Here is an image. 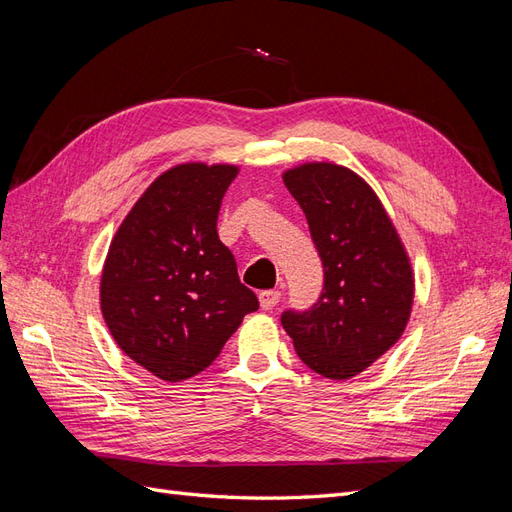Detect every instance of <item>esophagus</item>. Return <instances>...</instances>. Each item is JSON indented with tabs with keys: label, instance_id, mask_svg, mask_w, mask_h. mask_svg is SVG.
Here are the masks:
<instances>
[{
	"label": "esophagus",
	"instance_id": "34e87169",
	"mask_svg": "<svg viewBox=\"0 0 512 512\" xmlns=\"http://www.w3.org/2000/svg\"><path fill=\"white\" fill-rule=\"evenodd\" d=\"M278 302H280V291H276V289L259 293V306L263 310H272Z\"/></svg>",
	"mask_w": 512,
	"mask_h": 512
}]
</instances>
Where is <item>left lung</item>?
<instances>
[{"label":"left lung","instance_id":"obj_1","mask_svg":"<svg viewBox=\"0 0 512 512\" xmlns=\"http://www.w3.org/2000/svg\"><path fill=\"white\" fill-rule=\"evenodd\" d=\"M302 206L323 261L325 285L306 312L280 317L295 351L317 374L346 381L398 342L415 300L406 246L374 189L332 161H308L283 172Z\"/></svg>","mask_w":512,"mask_h":512}]
</instances>
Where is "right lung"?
<instances>
[{
  "label": "right lung",
  "mask_w": 512,
  "mask_h": 512,
  "mask_svg": "<svg viewBox=\"0 0 512 512\" xmlns=\"http://www.w3.org/2000/svg\"><path fill=\"white\" fill-rule=\"evenodd\" d=\"M232 163L189 161L159 174L114 234L100 308L119 349L161 381L206 370L244 315L259 308L219 240Z\"/></svg>",
  "instance_id": "right-lung-1"
}]
</instances>
